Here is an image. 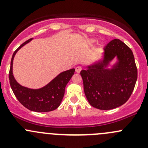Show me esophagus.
Wrapping results in <instances>:
<instances>
[{"label":"esophagus","mask_w":148,"mask_h":148,"mask_svg":"<svg viewBox=\"0 0 148 148\" xmlns=\"http://www.w3.org/2000/svg\"><path fill=\"white\" fill-rule=\"evenodd\" d=\"M82 67L79 66L76 67L75 71H76V72H77V73H80V71H82Z\"/></svg>","instance_id":"1"}]
</instances>
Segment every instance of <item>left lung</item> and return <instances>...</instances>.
I'll return each mask as SVG.
<instances>
[{"mask_svg": "<svg viewBox=\"0 0 148 148\" xmlns=\"http://www.w3.org/2000/svg\"><path fill=\"white\" fill-rule=\"evenodd\" d=\"M115 57L118 62L107 69ZM80 74L89 104L99 110H109L129 99L138 79V69L132 50L120 39H114L104 48L102 60L87 66Z\"/></svg>", "mask_w": 148, "mask_h": 148, "instance_id": "left-lung-1", "label": "left lung"}]
</instances>
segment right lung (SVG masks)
<instances>
[{"mask_svg":"<svg viewBox=\"0 0 148 148\" xmlns=\"http://www.w3.org/2000/svg\"><path fill=\"white\" fill-rule=\"evenodd\" d=\"M33 38L25 41L14 51L10 62L9 82L15 96L22 105L31 111L46 112L53 111L59 107L64 97L65 87L74 75L75 69H71L60 73L46 86L40 89H30L21 86L16 82L13 74V62L18 51Z\"/></svg>","mask_w":148,"mask_h":148,"instance_id":"right-lung-1","label":"right lung"}]
</instances>
